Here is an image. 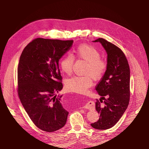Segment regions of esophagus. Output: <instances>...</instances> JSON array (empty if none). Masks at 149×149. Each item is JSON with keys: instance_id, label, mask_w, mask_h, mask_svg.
Here are the masks:
<instances>
[{"instance_id": "34e87169", "label": "esophagus", "mask_w": 149, "mask_h": 149, "mask_svg": "<svg viewBox=\"0 0 149 149\" xmlns=\"http://www.w3.org/2000/svg\"><path fill=\"white\" fill-rule=\"evenodd\" d=\"M83 107L86 109H88V110H93V108H94V106H93V102L90 101Z\"/></svg>"}]
</instances>
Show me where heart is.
<instances>
[{
	"mask_svg": "<svg viewBox=\"0 0 149 149\" xmlns=\"http://www.w3.org/2000/svg\"><path fill=\"white\" fill-rule=\"evenodd\" d=\"M74 56L87 63L84 71V74L87 75H75L67 79L65 83L66 88L70 92L84 93L92 84L90 76L94 80L101 79L106 71L107 63L104 60L100 58V53L94 47L83 44L74 51V56L71 54H67L61 59L60 68L67 75L72 73L74 62Z\"/></svg>",
	"mask_w": 149,
	"mask_h": 149,
	"instance_id": "obj_1",
	"label": "heart"
}]
</instances>
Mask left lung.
Wrapping results in <instances>:
<instances>
[{
	"instance_id": "8db88e82",
	"label": "left lung",
	"mask_w": 149,
	"mask_h": 149,
	"mask_svg": "<svg viewBox=\"0 0 149 149\" xmlns=\"http://www.w3.org/2000/svg\"><path fill=\"white\" fill-rule=\"evenodd\" d=\"M93 42L102 45L107 57L106 71L95 88L101 97L95 103L100 118L91 125L94 129L105 130L114 126L128 107L130 68L126 56L118 47L102 38Z\"/></svg>"
}]
</instances>
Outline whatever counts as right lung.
<instances>
[{"mask_svg":"<svg viewBox=\"0 0 149 149\" xmlns=\"http://www.w3.org/2000/svg\"><path fill=\"white\" fill-rule=\"evenodd\" d=\"M73 40L37 38L23 49L17 68L18 95L36 126L48 132L66 124L69 112L61 104L63 89L59 60L72 47Z\"/></svg>","mask_w":149,"mask_h":149,"instance_id":"right-lung-1","label":"right lung"}]
</instances>
